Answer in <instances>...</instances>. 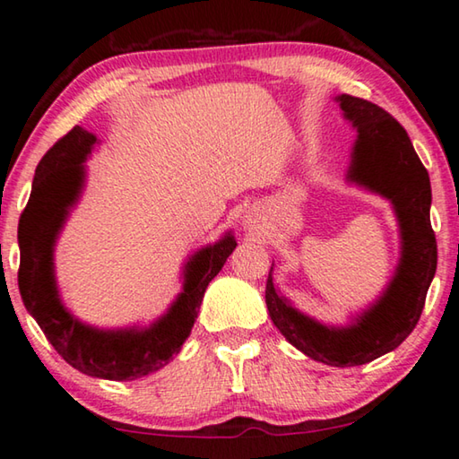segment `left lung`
I'll return each mask as SVG.
<instances>
[{"label":"left lung","mask_w":459,"mask_h":459,"mask_svg":"<svg viewBox=\"0 0 459 459\" xmlns=\"http://www.w3.org/2000/svg\"><path fill=\"white\" fill-rule=\"evenodd\" d=\"M337 101L358 132L348 180L393 203L403 239L401 262L382 297L348 327L323 325L297 311L274 289L273 268L266 281V307L276 329L305 356L345 368L388 354L415 329L437 268V242L429 220V172L407 130L377 103L345 93Z\"/></svg>","instance_id":"left-lung-1"}]
</instances>
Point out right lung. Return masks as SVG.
I'll list each match as a JSON object with an SVG mask.
<instances>
[{
	"instance_id": "add662e5",
	"label": "right lung",
	"mask_w": 459,
	"mask_h": 459,
	"mask_svg": "<svg viewBox=\"0 0 459 459\" xmlns=\"http://www.w3.org/2000/svg\"><path fill=\"white\" fill-rule=\"evenodd\" d=\"M93 144V134L74 126L36 167L32 193L18 223V287L28 313L66 364L87 377L136 380L160 370L178 354L197 319L207 284L238 244L228 231L220 242L195 252L183 270V292L150 327L97 329L74 319L60 303L52 252L69 209L85 185L82 162Z\"/></svg>"
}]
</instances>
